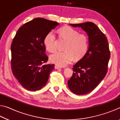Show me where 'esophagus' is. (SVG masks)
<instances>
[{
    "label": "esophagus",
    "mask_w": 120,
    "mask_h": 120,
    "mask_svg": "<svg viewBox=\"0 0 120 120\" xmlns=\"http://www.w3.org/2000/svg\"><path fill=\"white\" fill-rule=\"evenodd\" d=\"M54 68H55V69H58L61 68V67H60L57 66V65H56L55 67H54Z\"/></svg>",
    "instance_id": "1"
}]
</instances>
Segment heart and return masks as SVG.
I'll return each instance as SVG.
<instances>
[{
	"mask_svg": "<svg viewBox=\"0 0 120 120\" xmlns=\"http://www.w3.org/2000/svg\"><path fill=\"white\" fill-rule=\"evenodd\" d=\"M60 36L68 42L65 48L66 51H56L51 55V62L58 66H65L74 59L80 60L86 54L88 49V37L70 26H64L59 30ZM44 45L49 52H53L56 50V36L53 32H50L45 36Z\"/></svg>",
	"mask_w": 120,
	"mask_h": 120,
	"instance_id": "obj_1",
	"label": "heart"
}]
</instances>
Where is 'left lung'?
<instances>
[{
  "label": "left lung",
  "instance_id": "obj_1",
  "mask_svg": "<svg viewBox=\"0 0 120 120\" xmlns=\"http://www.w3.org/2000/svg\"><path fill=\"white\" fill-rule=\"evenodd\" d=\"M88 34L89 48L84 57L73 66L72 76L68 81L70 90L77 95L88 94L104 78L108 70L110 51L107 38L92 22L71 24Z\"/></svg>",
  "mask_w": 120,
  "mask_h": 120
}]
</instances>
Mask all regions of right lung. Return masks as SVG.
<instances>
[{"instance_id":"1","label":"right lung","mask_w":120,"mask_h":120,"mask_svg":"<svg viewBox=\"0 0 120 120\" xmlns=\"http://www.w3.org/2000/svg\"><path fill=\"white\" fill-rule=\"evenodd\" d=\"M59 24L43 18H35L22 26L14 38L11 45L12 72L28 90L43 88L54 69V64H44L48 56L44 40Z\"/></svg>"}]
</instances>
